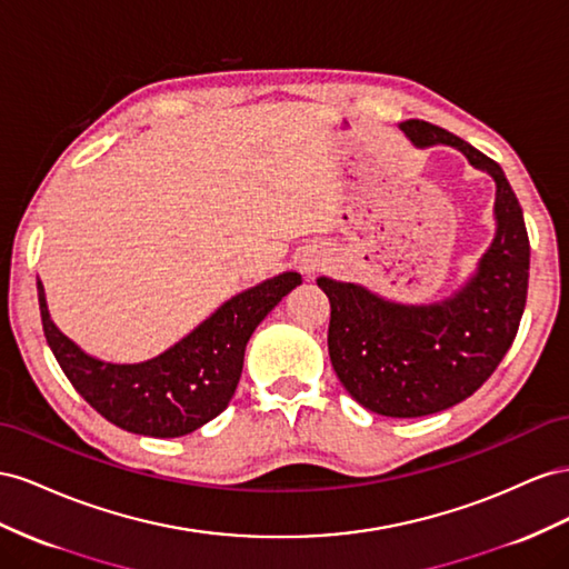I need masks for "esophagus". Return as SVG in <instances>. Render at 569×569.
I'll use <instances>...</instances> for the list:
<instances>
[{"instance_id":"obj_1","label":"esophagus","mask_w":569,"mask_h":569,"mask_svg":"<svg viewBox=\"0 0 569 569\" xmlns=\"http://www.w3.org/2000/svg\"><path fill=\"white\" fill-rule=\"evenodd\" d=\"M300 264H302L305 271H315V267H317V262H312V259H302Z\"/></svg>"}]
</instances>
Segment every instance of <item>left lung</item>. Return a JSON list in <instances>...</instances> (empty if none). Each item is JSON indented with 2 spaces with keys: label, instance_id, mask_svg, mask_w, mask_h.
Listing matches in <instances>:
<instances>
[{
  "label": "left lung",
  "instance_id": "1",
  "mask_svg": "<svg viewBox=\"0 0 569 569\" xmlns=\"http://www.w3.org/2000/svg\"><path fill=\"white\" fill-rule=\"evenodd\" d=\"M417 150L448 144L496 183V233L475 273L436 302H396L360 283L319 276L331 302L329 355L336 377L362 408L425 417L452 408L489 379L525 312L529 238L506 173L462 138L427 121L400 123Z\"/></svg>",
  "mask_w": 569,
  "mask_h": 569
}]
</instances>
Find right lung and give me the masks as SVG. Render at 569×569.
I'll list each match as a JSON object with an SVG mask.
<instances>
[{
  "instance_id": "add662e5",
  "label": "right lung",
  "mask_w": 569,
  "mask_h": 569,
  "mask_svg": "<svg viewBox=\"0 0 569 569\" xmlns=\"http://www.w3.org/2000/svg\"><path fill=\"white\" fill-rule=\"evenodd\" d=\"M300 283L298 271L271 276L226 300L178 343L142 362L100 360L61 333L47 310L40 279L38 300L47 343L76 391L111 425L140 436L176 438L229 408L250 336Z\"/></svg>"
}]
</instances>
